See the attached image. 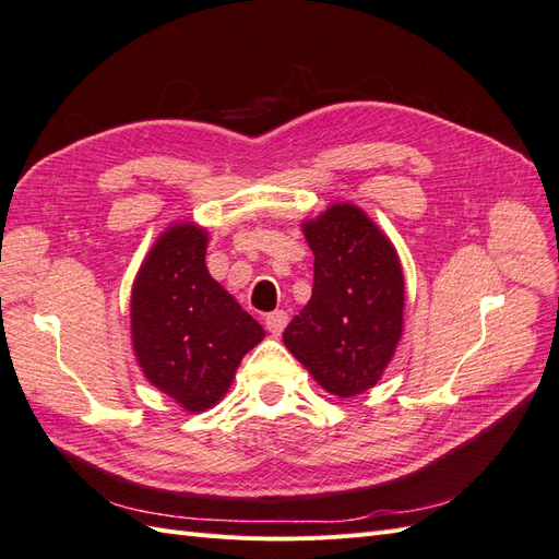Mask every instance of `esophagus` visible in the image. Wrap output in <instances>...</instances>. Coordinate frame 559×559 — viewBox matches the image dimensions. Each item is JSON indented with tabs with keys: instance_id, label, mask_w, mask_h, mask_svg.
<instances>
[{
	"instance_id": "1",
	"label": "esophagus",
	"mask_w": 559,
	"mask_h": 559,
	"mask_svg": "<svg viewBox=\"0 0 559 559\" xmlns=\"http://www.w3.org/2000/svg\"><path fill=\"white\" fill-rule=\"evenodd\" d=\"M263 321H265V329L273 333V335H280L284 329H286V324H289V314H286L284 310H275V312H267L265 317H263Z\"/></svg>"
}]
</instances>
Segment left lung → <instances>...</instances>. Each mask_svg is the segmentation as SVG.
<instances>
[{
    "mask_svg": "<svg viewBox=\"0 0 559 559\" xmlns=\"http://www.w3.org/2000/svg\"><path fill=\"white\" fill-rule=\"evenodd\" d=\"M314 253L312 298L284 331V345L335 396L373 386L403 329V270L378 226L354 205L302 224Z\"/></svg>",
    "mask_w": 559,
    "mask_h": 559,
    "instance_id": "left-lung-1",
    "label": "left lung"
}]
</instances>
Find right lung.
Wrapping results in <instances>:
<instances>
[{
    "label": "right lung",
    "mask_w": 559,
    "mask_h": 559,
    "mask_svg": "<svg viewBox=\"0 0 559 559\" xmlns=\"http://www.w3.org/2000/svg\"><path fill=\"white\" fill-rule=\"evenodd\" d=\"M207 233L179 224L148 251L132 289V345L144 376L200 413L226 394L263 329L205 265Z\"/></svg>",
    "instance_id": "add662e5"
}]
</instances>
